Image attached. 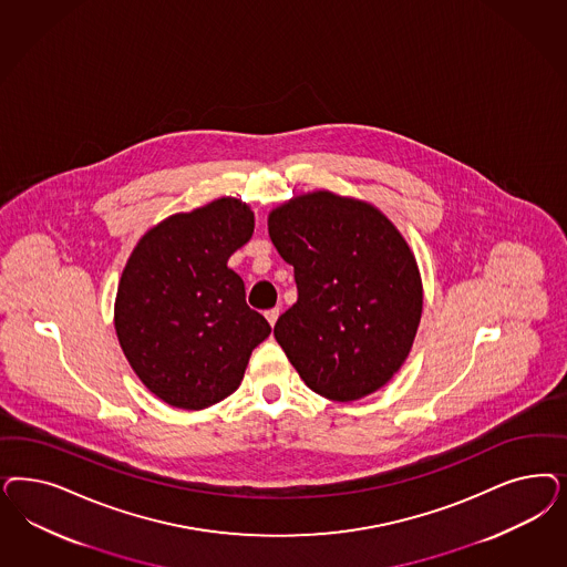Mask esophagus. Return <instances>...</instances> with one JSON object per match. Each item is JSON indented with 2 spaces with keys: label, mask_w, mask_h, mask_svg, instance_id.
I'll return each mask as SVG.
<instances>
[{
  "label": "esophagus",
  "mask_w": 567,
  "mask_h": 567,
  "mask_svg": "<svg viewBox=\"0 0 567 567\" xmlns=\"http://www.w3.org/2000/svg\"><path fill=\"white\" fill-rule=\"evenodd\" d=\"M265 317H267L269 326L274 328L275 323H277V319H279V309H271V311L265 312Z\"/></svg>",
  "instance_id": "34e87169"
}]
</instances>
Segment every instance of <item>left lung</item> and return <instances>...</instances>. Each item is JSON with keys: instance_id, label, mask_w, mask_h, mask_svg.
<instances>
[{"instance_id": "obj_1", "label": "left lung", "mask_w": 567, "mask_h": 567, "mask_svg": "<svg viewBox=\"0 0 567 567\" xmlns=\"http://www.w3.org/2000/svg\"><path fill=\"white\" fill-rule=\"evenodd\" d=\"M269 236L298 288L275 340L302 382L338 402L388 384L423 309L417 260L401 231L375 206L321 189L274 208Z\"/></svg>"}]
</instances>
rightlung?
Returning a JSON list of instances; mask_svg holds the SVG:
<instances>
[{"label":"right lung","instance_id":"1","mask_svg":"<svg viewBox=\"0 0 567 567\" xmlns=\"http://www.w3.org/2000/svg\"><path fill=\"white\" fill-rule=\"evenodd\" d=\"M252 231L250 206L219 198L161 220L128 256L114 328L128 365L171 406L200 411L234 394L271 333L227 267Z\"/></svg>","mask_w":567,"mask_h":567}]
</instances>
